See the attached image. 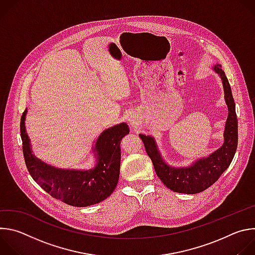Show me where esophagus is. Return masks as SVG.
Masks as SVG:
<instances>
[{
  "label": "esophagus",
  "mask_w": 255,
  "mask_h": 255,
  "mask_svg": "<svg viewBox=\"0 0 255 255\" xmlns=\"http://www.w3.org/2000/svg\"><path fill=\"white\" fill-rule=\"evenodd\" d=\"M128 122H129V124H130V126L132 127V128H137L138 127V125H139V118H138V116L136 115V114H130L129 115V117H128Z\"/></svg>",
  "instance_id": "34e87169"
}]
</instances>
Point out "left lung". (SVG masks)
<instances>
[{
	"instance_id": "8db88e82",
	"label": "left lung",
	"mask_w": 255,
	"mask_h": 255,
	"mask_svg": "<svg viewBox=\"0 0 255 255\" xmlns=\"http://www.w3.org/2000/svg\"><path fill=\"white\" fill-rule=\"evenodd\" d=\"M213 70L221 78L224 99L228 107V117L223 134L224 142L220 148L215 150L209 156L198 158L189 165L173 166L163 159L154 137L139 134L145 149L153 163L157 176L166 188L175 193L193 195L210 188L229 167L237 149L238 122L231 87L225 72L222 70L221 64H215Z\"/></svg>"
}]
</instances>
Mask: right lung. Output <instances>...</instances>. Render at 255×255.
<instances>
[{
	"label": "right lung",
	"mask_w": 255,
	"mask_h": 255,
	"mask_svg": "<svg viewBox=\"0 0 255 255\" xmlns=\"http://www.w3.org/2000/svg\"><path fill=\"white\" fill-rule=\"evenodd\" d=\"M27 109L21 117L20 131L26 166L32 178L51 197L74 207L98 204L110 197L117 187L122 138L129 133L126 123L105 129L93 145L96 163L90 169L58 168L36 157L26 132Z\"/></svg>",
	"instance_id": "add662e5"
}]
</instances>
